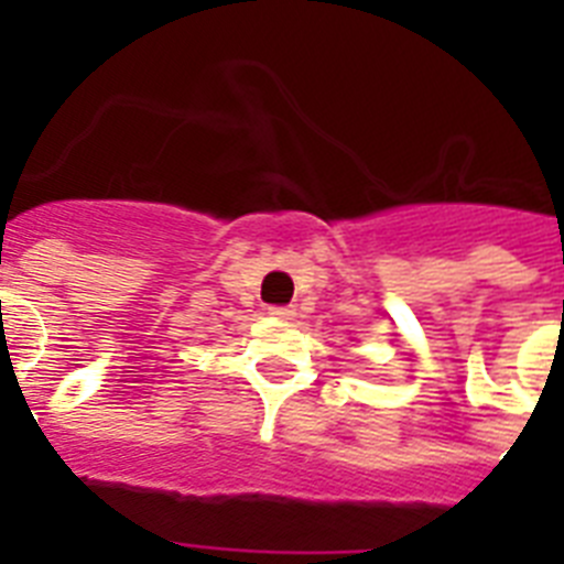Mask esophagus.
<instances>
[{
    "label": "esophagus",
    "instance_id": "obj_1",
    "mask_svg": "<svg viewBox=\"0 0 564 564\" xmlns=\"http://www.w3.org/2000/svg\"><path fill=\"white\" fill-rule=\"evenodd\" d=\"M268 313H271L273 318H293V307H268Z\"/></svg>",
    "mask_w": 564,
    "mask_h": 564
}]
</instances>
